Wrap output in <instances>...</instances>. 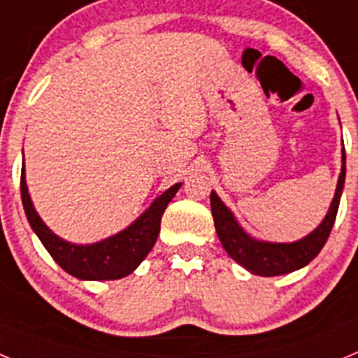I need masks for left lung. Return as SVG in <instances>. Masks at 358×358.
<instances>
[{
	"label": "left lung",
	"mask_w": 358,
	"mask_h": 358,
	"mask_svg": "<svg viewBox=\"0 0 358 358\" xmlns=\"http://www.w3.org/2000/svg\"><path fill=\"white\" fill-rule=\"evenodd\" d=\"M344 177H346V154L343 150V169H341L339 182H337L335 197L331 201L328 215L314 233L292 243H268L251 238L238 226L233 213L224 206V202L217 197V194L211 192V215H213L215 229L222 242V248L236 264L258 276H280V274L292 273V271L305 267L319 255L330 236L337 210H339Z\"/></svg>",
	"instance_id": "obj_1"
}]
</instances>
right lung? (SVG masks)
Returning <instances> with one entry per match:
<instances>
[{
	"instance_id": "add662e5",
	"label": "right lung",
	"mask_w": 358,
	"mask_h": 358,
	"mask_svg": "<svg viewBox=\"0 0 358 358\" xmlns=\"http://www.w3.org/2000/svg\"><path fill=\"white\" fill-rule=\"evenodd\" d=\"M179 188H181V182L166 189L161 197L152 202V206L136 222H132L127 229L120 231L118 235L102 240V242L91 243V245H75V243L59 238L41 220L28 195L27 181H24V163L21 169V199H23L24 213H27L31 229L36 231V235L39 236L53 260L61 265L66 273L78 280H120L123 276H129L154 248L159 235L161 217Z\"/></svg>"
}]
</instances>
